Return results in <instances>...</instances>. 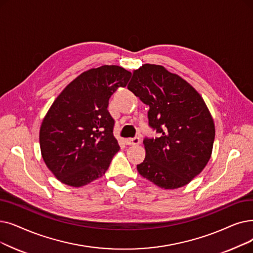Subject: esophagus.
<instances>
[{
    "label": "esophagus",
    "instance_id": "esophagus-1",
    "mask_svg": "<svg viewBox=\"0 0 253 253\" xmlns=\"http://www.w3.org/2000/svg\"><path fill=\"white\" fill-rule=\"evenodd\" d=\"M125 142L126 145H129V146H135V145H138L140 142V139L139 137H133V138H127L125 139Z\"/></svg>",
    "mask_w": 253,
    "mask_h": 253
}]
</instances>
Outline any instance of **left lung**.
I'll list each match as a JSON object with an SVG mask.
<instances>
[{
	"label": "left lung",
	"instance_id": "8db88e82",
	"mask_svg": "<svg viewBox=\"0 0 253 253\" xmlns=\"http://www.w3.org/2000/svg\"><path fill=\"white\" fill-rule=\"evenodd\" d=\"M128 90L150 106L149 125L160 137L144 139L140 175L164 189L187 185L211 158L215 125L194 87L163 66L145 64L133 71Z\"/></svg>",
	"mask_w": 253,
	"mask_h": 253
}]
</instances>
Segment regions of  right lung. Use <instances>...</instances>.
Returning <instances> with one entry per match:
<instances>
[{
    "mask_svg": "<svg viewBox=\"0 0 253 253\" xmlns=\"http://www.w3.org/2000/svg\"><path fill=\"white\" fill-rule=\"evenodd\" d=\"M130 78L131 72L116 65L92 68L53 101L42 121L39 141L42 158L59 181L81 187L105 173L120 150L108 100Z\"/></svg>",
    "mask_w": 253,
    "mask_h": 253,
    "instance_id": "1",
    "label": "right lung"
}]
</instances>
